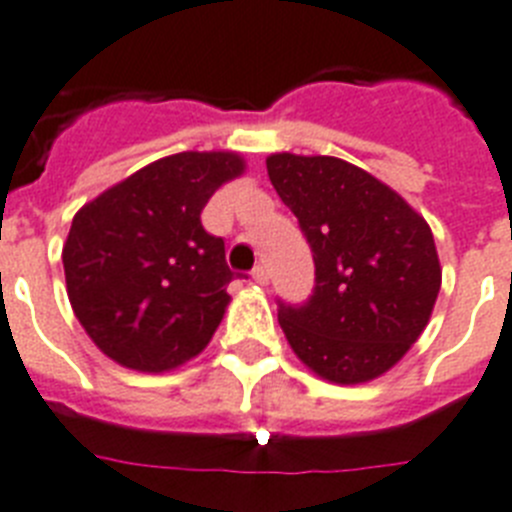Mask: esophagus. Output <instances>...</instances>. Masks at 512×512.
<instances>
[{
	"instance_id": "34e87169",
	"label": "esophagus",
	"mask_w": 512,
	"mask_h": 512,
	"mask_svg": "<svg viewBox=\"0 0 512 512\" xmlns=\"http://www.w3.org/2000/svg\"><path fill=\"white\" fill-rule=\"evenodd\" d=\"M252 278H255V283L265 286V283H268V270H265V265H257V268L252 270Z\"/></svg>"
}]
</instances>
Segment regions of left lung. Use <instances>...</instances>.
Returning a JSON list of instances; mask_svg holds the SVG:
<instances>
[{
  "mask_svg": "<svg viewBox=\"0 0 512 512\" xmlns=\"http://www.w3.org/2000/svg\"><path fill=\"white\" fill-rule=\"evenodd\" d=\"M265 163L315 260L307 302H278L291 349L322 380H375L422 336L440 294L427 221L341 158L273 153Z\"/></svg>",
  "mask_w": 512,
  "mask_h": 512,
  "instance_id": "8db88e82",
  "label": "left lung"
}]
</instances>
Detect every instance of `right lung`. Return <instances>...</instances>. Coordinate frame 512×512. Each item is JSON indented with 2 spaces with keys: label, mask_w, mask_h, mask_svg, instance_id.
<instances>
[{
  "label": "right lung",
  "mask_w": 512,
  "mask_h": 512,
  "mask_svg": "<svg viewBox=\"0 0 512 512\" xmlns=\"http://www.w3.org/2000/svg\"><path fill=\"white\" fill-rule=\"evenodd\" d=\"M244 171L236 153H176L83 205L62 249L67 296L93 343L122 367L190 362L221 325L234 273L200 213Z\"/></svg>",
  "instance_id": "1"
}]
</instances>
